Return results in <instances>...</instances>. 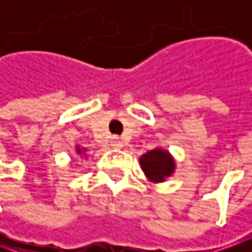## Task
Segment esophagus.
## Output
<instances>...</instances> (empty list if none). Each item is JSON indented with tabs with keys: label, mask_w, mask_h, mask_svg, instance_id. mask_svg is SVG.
Wrapping results in <instances>:
<instances>
[{
	"label": "esophagus",
	"mask_w": 252,
	"mask_h": 252,
	"mask_svg": "<svg viewBox=\"0 0 252 252\" xmlns=\"http://www.w3.org/2000/svg\"><path fill=\"white\" fill-rule=\"evenodd\" d=\"M112 147L113 149H122L123 147V143H122L119 137H113L112 139Z\"/></svg>",
	"instance_id": "esophagus-1"
}]
</instances>
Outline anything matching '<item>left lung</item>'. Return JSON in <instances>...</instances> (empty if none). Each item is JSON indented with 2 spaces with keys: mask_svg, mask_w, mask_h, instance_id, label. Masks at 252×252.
I'll use <instances>...</instances> for the list:
<instances>
[{
  "mask_svg": "<svg viewBox=\"0 0 252 252\" xmlns=\"http://www.w3.org/2000/svg\"><path fill=\"white\" fill-rule=\"evenodd\" d=\"M140 165L146 178L151 182H164L175 172V160L171 153L161 147L147 151L140 157Z\"/></svg>",
  "mask_w": 252,
  "mask_h": 252,
  "instance_id": "8db88e82",
  "label": "left lung"
}]
</instances>
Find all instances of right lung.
<instances>
[{"instance_id":"obj_1","label":"right lung","mask_w":252,"mask_h":252,"mask_svg":"<svg viewBox=\"0 0 252 252\" xmlns=\"http://www.w3.org/2000/svg\"><path fill=\"white\" fill-rule=\"evenodd\" d=\"M85 151H87V150H85L84 147H80V146H77V147H75V153H77L78 156H83Z\"/></svg>"}]
</instances>
